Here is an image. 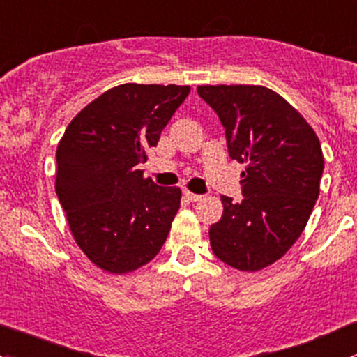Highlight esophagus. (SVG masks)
<instances>
[{"label": "esophagus", "mask_w": 357, "mask_h": 357, "mask_svg": "<svg viewBox=\"0 0 357 357\" xmlns=\"http://www.w3.org/2000/svg\"><path fill=\"white\" fill-rule=\"evenodd\" d=\"M183 194H185V197H187V199H189V201H192V203H196V201H201V199H203V196H201V194H194V192H189V190H185V192H183Z\"/></svg>", "instance_id": "obj_1"}]
</instances>
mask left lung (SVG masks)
Instances as JSON below:
<instances>
[{
  "label": "left lung",
  "instance_id": "8db88e82",
  "mask_svg": "<svg viewBox=\"0 0 357 357\" xmlns=\"http://www.w3.org/2000/svg\"><path fill=\"white\" fill-rule=\"evenodd\" d=\"M197 94L225 128L230 158L248 163L244 199L222 196V218L209 227L211 249L229 266L258 271L280 259L310 220L325 167L318 135L263 86H199Z\"/></svg>",
  "mask_w": 357,
  "mask_h": 357
}]
</instances>
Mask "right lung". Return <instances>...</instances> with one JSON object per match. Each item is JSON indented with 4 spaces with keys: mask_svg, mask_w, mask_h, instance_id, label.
<instances>
[{
    "mask_svg": "<svg viewBox=\"0 0 357 357\" xmlns=\"http://www.w3.org/2000/svg\"><path fill=\"white\" fill-rule=\"evenodd\" d=\"M189 91L175 84L113 87L68 123L58 144L54 189L70 230L109 273L137 270L167 241L182 192L144 178L139 165Z\"/></svg>",
    "mask_w": 357,
    "mask_h": 357,
    "instance_id": "1",
    "label": "right lung"
}]
</instances>
